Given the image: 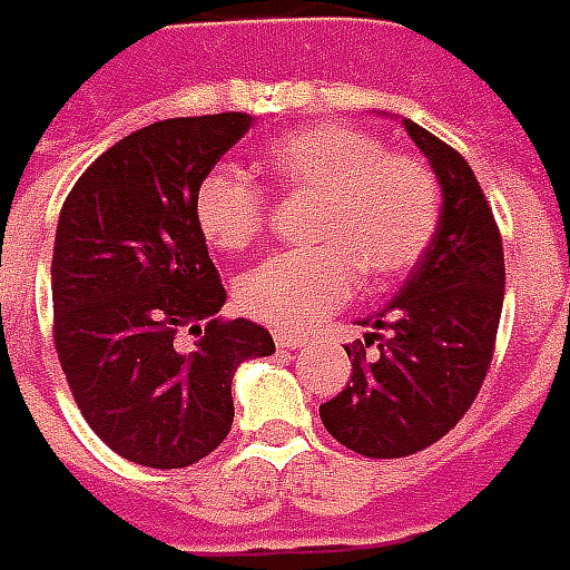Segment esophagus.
Here are the masks:
<instances>
[{
	"instance_id": "obj_1",
	"label": "esophagus",
	"mask_w": 570,
	"mask_h": 570,
	"mask_svg": "<svg viewBox=\"0 0 570 570\" xmlns=\"http://www.w3.org/2000/svg\"><path fill=\"white\" fill-rule=\"evenodd\" d=\"M304 343H306L304 334H292V331H278L276 334L278 350H301Z\"/></svg>"
}]
</instances>
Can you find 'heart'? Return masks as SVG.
Returning <instances> with one entry per match:
<instances>
[{"instance_id": "1", "label": "heart", "mask_w": 570, "mask_h": 570, "mask_svg": "<svg viewBox=\"0 0 570 570\" xmlns=\"http://www.w3.org/2000/svg\"><path fill=\"white\" fill-rule=\"evenodd\" d=\"M264 171L278 196L313 199L304 239L248 269L239 306L273 328H309L358 288H386L421 264L439 227L442 193L433 168L353 125H316L276 137ZM202 239L224 254L248 252L264 236L269 205L252 177L217 165L193 199Z\"/></svg>"}]
</instances>
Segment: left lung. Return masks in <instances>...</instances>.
I'll return each mask as SVG.
<instances>
[{
	"label": "left lung",
	"instance_id": "8db88e82",
	"mask_svg": "<svg viewBox=\"0 0 570 570\" xmlns=\"http://www.w3.org/2000/svg\"><path fill=\"white\" fill-rule=\"evenodd\" d=\"M402 125L439 177V227L393 304L358 322L379 356L346 346L350 383L318 407L341 445L383 460L430 448L470 411L491 368L507 282L498 220L470 163L417 122Z\"/></svg>",
	"mask_w": 570,
	"mask_h": 570
}]
</instances>
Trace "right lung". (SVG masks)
<instances>
[{
	"label": "right lung",
	"instance_id": "obj_1",
	"mask_svg": "<svg viewBox=\"0 0 570 570\" xmlns=\"http://www.w3.org/2000/svg\"><path fill=\"white\" fill-rule=\"evenodd\" d=\"M252 116L165 119L112 144L60 208L51 257L55 350L100 442L180 470L233 426V374L273 356L269 331L220 318L227 292L193 214L196 187Z\"/></svg>",
	"mask_w": 570,
	"mask_h": 570
}]
</instances>
